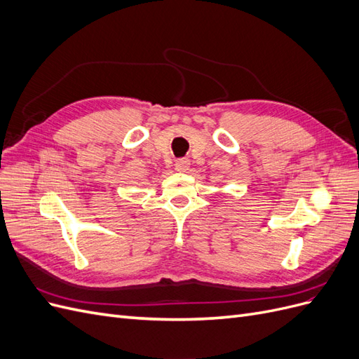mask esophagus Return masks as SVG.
<instances>
[{
  "label": "esophagus",
  "instance_id": "obj_1",
  "mask_svg": "<svg viewBox=\"0 0 359 359\" xmlns=\"http://www.w3.org/2000/svg\"><path fill=\"white\" fill-rule=\"evenodd\" d=\"M175 168L178 172H186L190 168V160L189 158H180L175 163Z\"/></svg>",
  "mask_w": 359,
  "mask_h": 359
}]
</instances>
